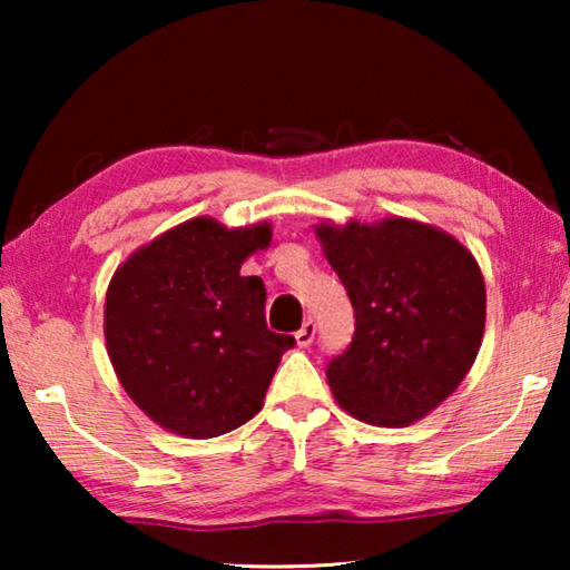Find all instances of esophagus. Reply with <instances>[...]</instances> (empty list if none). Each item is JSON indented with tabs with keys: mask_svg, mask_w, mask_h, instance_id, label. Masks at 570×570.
Masks as SVG:
<instances>
[{
	"mask_svg": "<svg viewBox=\"0 0 570 570\" xmlns=\"http://www.w3.org/2000/svg\"><path fill=\"white\" fill-rule=\"evenodd\" d=\"M314 334H316V324L312 322V320H306L304 324H302V330L296 332V344L298 346H308L314 342Z\"/></svg>",
	"mask_w": 570,
	"mask_h": 570,
	"instance_id": "1",
	"label": "esophagus"
}]
</instances>
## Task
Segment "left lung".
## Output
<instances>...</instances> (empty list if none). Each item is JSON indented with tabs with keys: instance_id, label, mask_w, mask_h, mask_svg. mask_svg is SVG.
<instances>
[{
	"instance_id": "1",
	"label": "left lung",
	"mask_w": 570,
	"mask_h": 570,
	"mask_svg": "<svg viewBox=\"0 0 570 570\" xmlns=\"http://www.w3.org/2000/svg\"><path fill=\"white\" fill-rule=\"evenodd\" d=\"M350 294L354 336L326 366L336 402L366 424L404 428L465 380L485 332V282L470 250L410 218L320 224Z\"/></svg>"
}]
</instances>
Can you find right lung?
I'll return each mask as SVG.
<instances>
[{
  "mask_svg": "<svg viewBox=\"0 0 570 570\" xmlns=\"http://www.w3.org/2000/svg\"><path fill=\"white\" fill-rule=\"evenodd\" d=\"M272 226L193 218L135 250L105 296V344L122 390L176 435L218 438L262 410L294 336L268 332L266 288L240 264Z\"/></svg>",
  "mask_w": 570,
  "mask_h": 570,
  "instance_id": "right-lung-1",
  "label": "right lung"
}]
</instances>
